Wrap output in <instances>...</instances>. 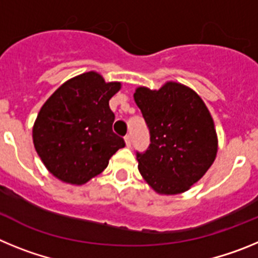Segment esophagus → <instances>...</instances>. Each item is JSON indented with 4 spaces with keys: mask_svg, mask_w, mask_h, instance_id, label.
I'll use <instances>...</instances> for the list:
<instances>
[{
    "mask_svg": "<svg viewBox=\"0 0 258 258\" xmlns=\"http://www.w3.org/2000/svg\"><path fill=\"white\" fill-rule=\"evenodd\" d=\"M124 140H125V143H126L127 147H131V145H132V137H131V134H126Z\"/></svg>",
    "mask_w": 258,
    "mask_h": 258,
    "instance_id": "esophagus-1",
    "label": "esophagus"
}]
</instances>
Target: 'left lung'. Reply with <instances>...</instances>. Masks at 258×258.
Returning <instances> with one entry per match:
<instances>
[{
	"mask_svg": "<svg viewBox=\"0 0 258 258\" xmlns=\"http://www.w3.org/2000/svg\"><path fill=\"white\" fill-rule=\"evenodd\" d=\"M134 101L150 129L149 150L137 152L138 169L155 192L190 190L213 164L217 133L209 109L197 92L168 81L160 89H136Z\"/></svg>",
	"mask_w": 258,
	"mask_h": 258,
	"instance_id": "obj_1",
	"label": "left lung"
}]
</instances>
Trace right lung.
Returning <instances> with one entry per match:
<instances>
[{
  "mask_svg": "<svg viewBox=\"0 0 258 258\" xmlns=\"http://www.w3.org/2000/svg\"><path fill=\"white\" fill-rule=\"evenodd\" d=\"M121 83H106L95 71L67 80L49 97L36 118L32 138L46 169L55 178L84 184L101 174L125 146L112 132L109 99Z\"/></svg>",
  "mask_w": 258,
  "mask_h": 258,
  "instance_id": "add662e5",
  "label": "right lung"
}]
</instances>
